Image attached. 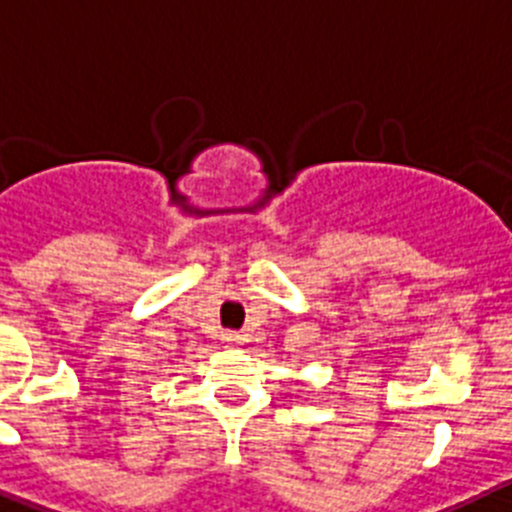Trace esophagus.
<instances>
[{"label":"esophagus","instance_id":"obj_1","mask_svg":"<svg viewBox=\"0 0 512 512\" xmlns=\"http://www.w3.org/2000/svg\"><path fill=\"white\" fill-rule=\"evenodd\" d=\"M223 339H226L228 344H238V342H241V337H238V334H226V337H223Z\"/></svg>","mask_w":512,"mask_h":512}]
</instances>
